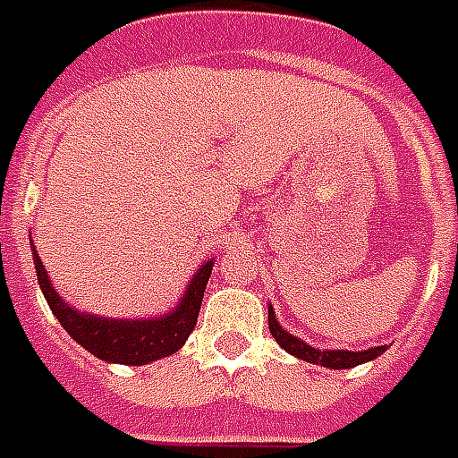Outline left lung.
Segmentation results:
<instances>
[{
  "instance_id": "1",
  "label": "left lung",
  "mask_w": 458,
  "mask_h": 458,
  "mask_svg": "<svg viewBox=\"0 0 458 458\" xmlns=\"http://www.w3.org/2000/svg\"><path fill=\"white\" fill-rule=\"evenodd\" d=\"M268 330H271V335L274 340L281 345V348L291 352V355H296L298 360H306V362H313V365H323V368H333V369H348L355 368V365H362V362H369V360H375L377 355H382L387 345H377V348H368V350H355V352H350V350H318L310 348L308 343H303L296 335H291L286 333L281 323H278V318H276L274 308L268 306Z\"/></svg>"
}]
</instances>
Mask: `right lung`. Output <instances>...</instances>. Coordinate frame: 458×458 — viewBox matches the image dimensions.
I'll return each instance as SVG.
<instances>
[{
	"label": "right lung",
	"mask_w": 458,
	"mask_h": 458,
	"mask_svg": "<svg viewBox=\"0 0 458 458\" xmlns=\"http://www.w3.org/2000/svg\"><path fill=\"white\" fill-rule=\"evenodd\" d=\"M31 251H34L38 286L44 291V298L48 308L54 310V316L58 318V323L66 327L68 335L89 350L90 355L106 362H120V365H148L155 360L174 355L182 348L184 340L190 338V333L197 326L204 288L214 266L212 259L199 266V271L192 276L190 286L184 291L182 301L167 316L145 318V320L142 318H103L89 316L68 306L51 284L47 268L34 249V242H31Z\"/></svg>",
	"instance_id": "1"
}]
</instances>
